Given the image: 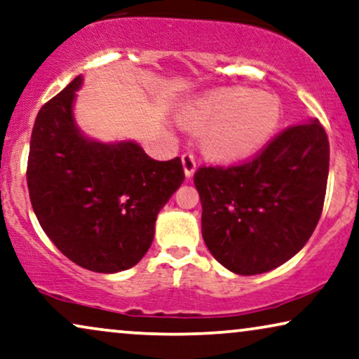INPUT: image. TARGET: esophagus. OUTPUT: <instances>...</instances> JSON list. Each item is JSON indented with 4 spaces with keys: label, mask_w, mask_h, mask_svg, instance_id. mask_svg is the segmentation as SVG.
<instances>
[{
    "label": "esophagus",
    "mask_w": 359,
    "mask_h": 359,
    "mask_svg": "<svg viewBox=\"0 0 359 359\" xmlns=\"http://www.w3.org/2000/svg\"><path fill=\"white\" fill-rule=\"evenodd\" d=\"M182 165H184L185 175L192 177L195 169H197V162H195V157L190 154V152H185V154H182Z\"/></svg>",
    "instance_id": "esophagus-1"
}]
</instances>
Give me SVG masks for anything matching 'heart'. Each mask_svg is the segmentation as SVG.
<instances>
[{"mask_svg":"<svg viewBox=\"0 0 359 359\" xmlns=\"http://www.w3.org/2000/svg\"><path fill=\"white\" fill-rule=\"evenodd\" d=\"M185 124L202 128L200 144L217 161H240L259 151L280 119L276 97L243 87L213 90L182 111Z\"/></svg>","mask_w":359,"mask_h":359,"instance_id":"obj_1","label":"heart"}]
</instances>
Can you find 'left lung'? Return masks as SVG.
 Wrapping results in <instances>:
<instances>
[{
	"mask_svg": "<svg viewBox=\"0 0 359 359\" xmlns=\"http://www.w3.org/2000/svg\"><path fill=\"white\" fill-rule=\"evenodd\" d=\"M328 164V136L312 119L285 128L241 164L198 167L202 235L215 259L255 276L297 255L322 215Z\"/></svg>",
	"mask_w": 359,
	"mask_h": 359,
	"instance_id": "left-lung-1",
	"label": "left lung"
}]
</instances>
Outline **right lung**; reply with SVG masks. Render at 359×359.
Listing matches in <instances>:
<instances>
[{
    "instance_id": "1",
    "label": "right lung",
    "mask_w": 359,
    "mask_h": 359,
    "mask_svg": "<svg viewBox=\"0 0 359 359\" xmlns=\"http://www.w3.org/2000/svg\"><path fill=\"white\" fill-rule=\"evenodd\" d=\"M75 76L39 109L27 157L37 219L62 255L88 271H126L149 250L159 210L184 182L180 157L154 161L136 142L104 144L75 126Z\"/></svg>"
}]
</instances>
